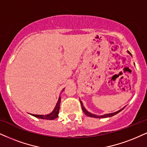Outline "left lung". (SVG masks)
I'll use <instances>...</instances> for the list:
<instances>
[{"instance_id":"left-lung-1","label":"left lung","mask_w":147,"mask_h":147,"mask_svg":"<svg viewBox=\"0 0 147 147\" xmlns=\"http://www.w3.org/2000/svg\"><path fill=\"white\" fill-rule=\"evenodd\" d=\"M127 52L130 54V55L131 56V53H130V52H129V51H127ZM80 104H81V106H82V109L83 112H84V113L85 114V115H87L88 117H93V118H97V119H101V118H106V117H112V116H114V115H117V113H119V112H121V110H123V108H122V109L120 110H119V111L115 112H113V113H109V114H106V115H104L99 116V115H94V114H92V113H90V112H88L87 110H86V109H85V108L84 107V106H83L82 102V101H80Z\"/></svg>"}]
</instances>
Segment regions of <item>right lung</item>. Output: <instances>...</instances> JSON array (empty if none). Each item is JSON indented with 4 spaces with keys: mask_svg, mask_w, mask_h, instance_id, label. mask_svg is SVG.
I'll return each instance as SVG.
<instances>
[{
    "mask_svg": "<svg viewBox=\"0 0 147 147\" xmlns=\"http://www.w3.org/2000/svg\"><path fill=\"white\" fill-rule=\"evenodd\" d=\"M65 88H63L62 90V91L64 90ZM60 103H61V96L59 97V100H58L57 105H56L55 108L53 111H52L51 113L48 114V115H32V114H30L33 117H35L37 118H39V119H47V120H54V119H57L58 117V115H59V108H60Z\"/></svg>",
    "mask_w": 147,
    "mask_h": 147,
    "instance_id": "1",
    "label": "right lung"
}]
</instances>
